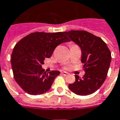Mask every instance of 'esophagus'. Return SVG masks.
I'll return each instance as SVG.
<instances>
[{"instance_id": "esophagus-1", "label": "esophagus", "mask_w": 120, "mask_h": 120, "mask_svg": "<svg viewBox=\"0 0 120 120\" xmlns=\"http://www.w3.org/2000/svg\"><path fill=\"white\" fill-rule=\"evenodd\" d=\"M62 75H64V76H67L68 75H69V74H68V72H62Z\"/></svg>"}]
</instances>
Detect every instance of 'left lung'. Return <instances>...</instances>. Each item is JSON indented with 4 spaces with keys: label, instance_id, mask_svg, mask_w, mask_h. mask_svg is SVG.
<instances>
[{
    "label": "left lung",
    "instance_id": "left-lung-1",
    "mask_svg": "<svg viewBox=\"0 0 120 120\" xmlns=\"http://www.w3.org/2000/svg\"><path fill=\"white\" fill-rule=\"evenodd\" d=\"M64 33L80 47L81 62L84 64L83 78L75 75V81L68 85V88L77 95L91 94L100 88L106 78L111 60L110 50L101 38L87 31L72 30Z\"/></svg>",
    "mask_w": 120,
    "mask_h": 120
}]
</instances>
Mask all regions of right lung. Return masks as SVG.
<instances>
[{"mask_svg": "<svg viewBox=\"0 0 120 120\" xmlns=\"http://www.w3.org/2000/svg\"><path fill=\"white\" fill-rule=\"evenodd\" d=\"M68 41L64 32H35L15 45L11 55L12 68L15 82L26 93L40 95L51 88L60 72L53 70L46 73L42 65L45 58L51 57L57 46Z\"/></svg>", "mask_w": 120, "mask_h": 120, "instance_id": "obj_1", "label": "right lung"}]
</instances>
